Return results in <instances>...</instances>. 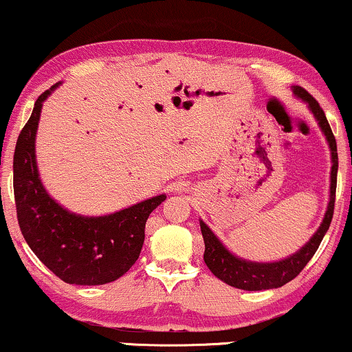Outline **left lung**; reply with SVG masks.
I'll use <instances>...</instances> for the list:
<instances>
[{
	"mask_svg": "<svg viewBox=\"0 0 352 352\" xmlns=\"http://www.w3.org/2000/svg\"><path fill=\"white\" fill-rule=\"evenodd\" d=\"M294 93L298 98L303 99L309 104L310 111L318 120L320 127H322L324 137L329 143L331 148V196H329L328 210L324 214V219L316 233L310 238V241L300 251L292 254L287 259H282L277 263H251L245 261V259L236 258L230 251L225 248L222 243L219 241L212 230L207 227L201 220V232L204 236V245H206V251H204V261H206L207 267L214 272V276L223 280L225 284L232 285V287L243 289V290H267V289H277L287 284L292 279L300 274L302 269L307 266V263L314 258V254L318 250L320 243H322L324 233L328 232L329 223H331L333 212H335V199H336V177H338V150H336V138L333 135L331 127H329L327 116L316 99L311 96L309 91H305L302 86H296Z\"/></svg>",
	"mask_w": 352,
	"mask_h": 352,
	"instance_id": "left-lung-1",
	"label": "left lung"
}]
</instances>
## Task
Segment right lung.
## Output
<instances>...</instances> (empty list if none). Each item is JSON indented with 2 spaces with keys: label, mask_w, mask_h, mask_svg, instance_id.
Listing matches in <instances>:
<instances>
[{
  "label": "right lung",
  "mask_w": 352,
  "mask_h": 352,
  "mask_svg": "<svg viewBox=\"0 0 352 352\" xmlns=\"http://www.w3.org/2000/svg\"><path fill=\"white\" fill-rule=\"evenodd\" d=\"M17 138L12 160V186L17 222L24 240L56 277L76 285H101L119 279L135 264L145 240V223L166 196L146 199L116 214L81 217L70 214L45 192L36 164V132L42 102Z\"/></svg>",
  "instance_id": "add662e5"
}]
</instances>
